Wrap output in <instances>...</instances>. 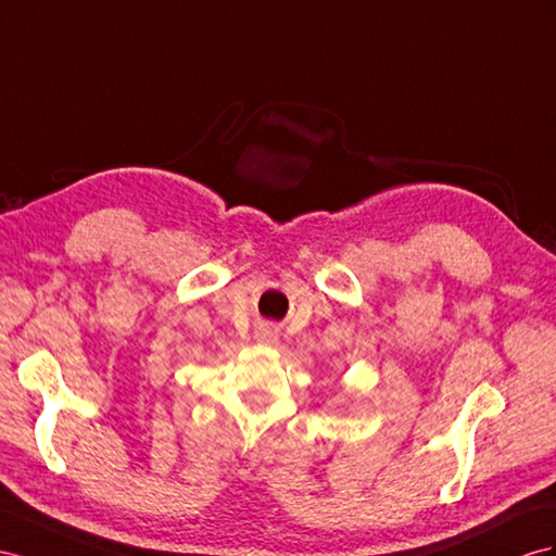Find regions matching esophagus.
Returning <instances> with one entry per match:
<instances>
[{
	"instance_id": "34e87169",
	"label": "esophagus",
	"mask_w": 556,
	"mask_h": 556,
	"mask_svg": "<svg viewBox=\"0 0 556 556\" xmlns=\"http://www.w3.org/2000/svg\"><path fill=\"white\" fill-rule=\"evenodd\" d=\"M261 338L265 340V343H269V340H275V333H273V331H263Z\"/></svg>"
}]
</instances>
